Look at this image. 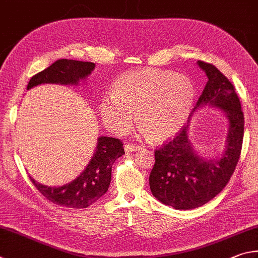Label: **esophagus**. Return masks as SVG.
Returning <instances> with one entry per match:
<instances>
[{"mask_svg": "<svg viewBox=\"0 0 258 258\" xmlns=\"http://www.w3.org/2000/svg\"><path fill=\"white\" fill-rule=\"evenodd\" d=\"M139 150H141V147L137 146V145H134V144L128 143V144H125V145H124V151H125L126 153L135 152V151H139Z\"/></svg>", "mask_w": 258, "mask_h": 258, "instance_id": "esophagus-1", "label": "esophagus"}]
</instances>
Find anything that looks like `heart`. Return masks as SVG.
Masks as SVG:
<instances>
[{
  "mask_svg": "<svg viewBox=\"0 0 258 258\" xmlns=\"http://www.w3.org/2000/svg\"><path fill=\"white\" fill-rule=\"evenodd\" d=\"M195 88L190 79L172 72L147 69L128 72L117 79L112 95L99 102V114L113 134L128 132L135 120L141 132L155 142L180 132L190 113Z\"/></svg>",
  "mask_w": 258,
  "mask_h": 258,
  "instance_id": "1",
  "label": "heart"
}]
</instances>
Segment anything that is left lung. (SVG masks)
Wrapping results in <instances>:
<instances>
[{"label": "left lung", "instance_id": "left-lung-1", "mask_svg": "<svg viewBox=\"0 0 258 258\" xmlns=\"http://www.w3.org/2000/svg\"><path fill=\"white\" fill-rule=\"evenodd\" d=\"M197 64L207 83L194 111L206 105L219 107L229 121L223 154L216 160L198 155L188 136V124L172 141L155 150V163L150 174L153 196L175 210L201 207L227 186L236 169L243 139V113L233 85L211 63Z\"/></svg>", "mask_w": 258, "mask_h": 258}]
</instances>
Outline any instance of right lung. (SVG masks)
Returning a JSON list of instances; mask_svg holds the SVG:
<instances>
[{
	"mask_svg": "<svg viewBox=\"0 0 258 258\" xmlns=\"http://www.w3.org/2000/svg\"><path fill=\"white\" fill-rule=\"evenodd\" d=\"M95 69V63L61 58L46 69L31 77L27 89L42 84L78 85ZM124 154L123 144L119 139L101 136L86 169L71 182L61 187H48L29 179L37 190L54 204L69 209H86L107 191L111 182L112 165Z\"/></svg>",
	"mask_w": 258,
	"mask_h": 258,
	"instance_id": "obj_1",
	"label": "right lung"
}]
</instances>
